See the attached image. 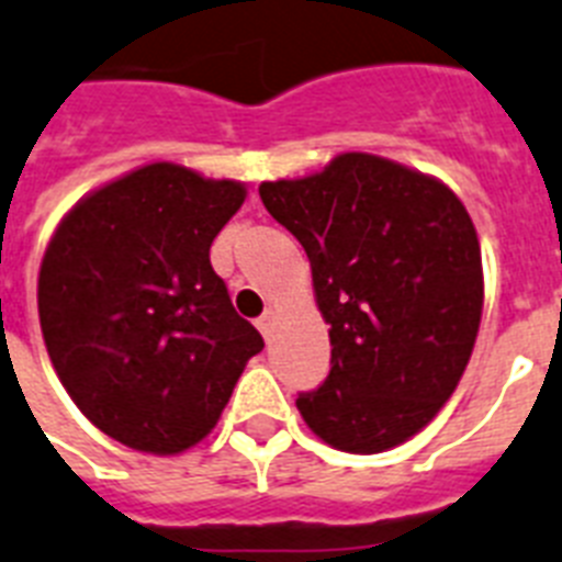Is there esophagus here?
Masks as SVG:
<instances>
[{
  "label": "esophagus",
  "instance_id": "obj_1",
  "mask_svg": "<svg viewBox=\"0 0 562 562\" xmlns=\"http://www.w3.org/2000/svg\"><path fill=\"white\" fill-rule=\"evenodd\" d=\"M276 318H278V313L276 310H267V313L261 315V318H258V330L263 333V338H270L272 336V330H276Z\"/></svg>",
  "mask_w": 562,
  "mask_h": 562
}]
</instances>
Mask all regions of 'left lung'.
Masks as SVG:
<instances>
[{
    "label": "left lung",
    "instance_id": "8db88e82",
    "mask_svg": "<svg viewBox=\"0 0 562 562\" xmlns=\"http://www.w3.org/2000/svg\"><path fill=\"white\" fill-rule=\"evenodd\" d=\"M258 192L307 252L330 324V375L295 398L307 428L347 453L407 442L457 391L480 333L485 284L468 209L442 180L368 151Z\"/></svg>",
    "mask_w": 562,
    "mask_h": 562
}]
</instances>
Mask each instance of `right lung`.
I'll use <instances>...</instances> for the list:
<instances>
[{
	"label": "right lung",
	"mask_w": 562,
	"mask_h": 562,
	"mask_svg": "<svg viewBox=\"0 0 562 562\" xmlns=\"http://www.w3.org/2000/svg\"><path fill=\"white\" fill-rule=\"evenodd\" d=\"M244 198L240 180L157 160L74 203L45 247L36 304L50 364L86 419L134 451L201 442L261 353L209 263Z\"/></svg>",
	"instance_id": "obj_1"
}]
</instances>
